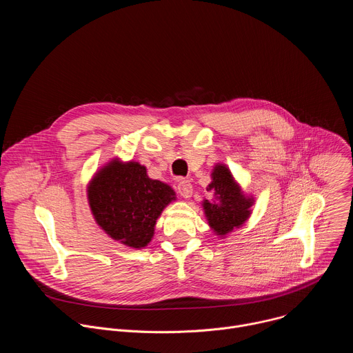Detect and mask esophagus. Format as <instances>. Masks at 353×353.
I'll return each mask as SVG.
<instances>
[{"mask_svg": "<svg viewBox=\"0 0 353 353\" xmlns=\"http://www.w3.org/2000/svg\"><path fill=\"white\" fill-rule=\"evenodd\" d=\"M177 192L183 198H190L192 194V184L188 180H180L177 184Z\"/></svg>", "mask_w": 353, "mask_h": 353, "instance_id": "obj_1", "label": "esophagus"}]
</instances>
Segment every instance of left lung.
Segmentation results:
<instances>
[{
	"mask_svg": "<svg viewBox=\"0 0 353 353\" xmlns=\"http://www.w3.org/2000/svg\"><path fill=\"white\" fill-rule=\"evenodd\" d=\"M207 191L215 195V203L205 199L204 211L210 226L219 236H225L234 228H240L251 211L253 199L245 198L240 187L233 180L230 170L225 165H216L212 172V183Z\"/></svg>",
	"mask_w": 353,
	"mask_h": 353,
	"instance_id": "8db88e82",
	"label": "left lung"
}]
</instances>
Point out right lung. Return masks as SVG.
<instances>
[{
	"label": "right lung",
	"instance_id": "right-lung-1",
	"mask_svg": "<svg viewBox=\"0 0 353 353\" xmlns=\"http://www.w3.org/2000/svg\"><path fill=\"white\" fill-rule=\"evenodd\" d=\"M88 199L96 223L112 239L141 248L152 240L157 219L174 191L149 179L137 162L112 161L89 183Z\"/></svg>",
	"mask_w": 353,
	"mask_h": 353
}]
</instances>
